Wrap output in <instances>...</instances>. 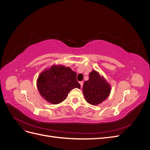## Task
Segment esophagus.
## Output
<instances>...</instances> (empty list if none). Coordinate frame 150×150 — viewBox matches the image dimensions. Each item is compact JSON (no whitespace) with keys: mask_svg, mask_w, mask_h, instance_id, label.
Here are the masks:
<instances>
[{"mask_svg":"<svg viewBox=\"0 0 150 150\" xmlns=\"http://www.w3.org/2000/svg\"><path fill=\"white\" fill-rule=\"evenodd\" d=\"M79 84H80V85H81V87L82 88V87H83V81H80Z\"/></svg>","mask_w":150,"mask_h":150,"instance_id":"1","label":"esophagus"}]
</instances>
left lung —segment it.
I'll return each instance as SVG.
<instances>
[{"instance_id":"8db88e82","label":"left lung","mask_w":150,"mask_h":150,"mask_svg":"<svg viewBox=\"0 0 150 150\" xmlns=\"http://www.w3.org/2000/svg\"><path fill=\"white\" fill-rule=\"evenodd\" d=\"M110 91V86L96 71L91 72L89 79L83 84L84 96L86 101L92 105H97L105 100Z\"/></svg>"}]
</instances>
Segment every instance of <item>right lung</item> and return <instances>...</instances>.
<instances>
[{"label": "right lung", "mask_w": 150, "mask_h": 150, "mask_svg": "<svg viewBox=\"0 0 150 150\" xmlns=\"http://www.w3.org/2000/svg\"><path fill=\"white\" fill-rule=\"evenodd\" d=\"M76 75L69 67L53 66L40 74L37 82L39 91L48 102L60 103L67 98L72 89L81 88Z\"/></svg>", "instance_id": "right-lung-1"}]
</instances>
